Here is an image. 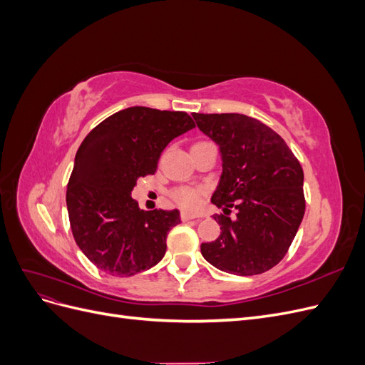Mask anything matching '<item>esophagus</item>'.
<instances>
[{"label": "esophagus", "instance_id": "34e87169", "mask_svg": "<svg viewBox=\"0 0 365 365\" xmlns=\"http://www.w3.org/2000/svg\"><path fill=\"white\" fill-rule=\"evenodd\" d=\"M192 219H196V216L195 215H192V213H187V212H181V220H192Z\"/></svg>", "mask_w": 365, "mask_h": 365}]
</instances>
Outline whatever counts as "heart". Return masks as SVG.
Here are the masks:
<instances>
[{
  "label": "heart",
  "mask_w": 365,
  "mask_h": 365,
  "mask_svg": "<svg viewBox=\"0 0 365 365\" xmlns=\"http://www.w3.org/2000/svg\"><path fill=\"white\" fill-rule=\"evenodd\" d=\"M202 143H207V141H196L193 146L202 145ZM202 193H204V189H195V187L178 185L170 190V197L175 204H178L184 210H195L197 207V204H200Z\"/></svg>",
  "instance_id": "heart-1"
}]
</instances>
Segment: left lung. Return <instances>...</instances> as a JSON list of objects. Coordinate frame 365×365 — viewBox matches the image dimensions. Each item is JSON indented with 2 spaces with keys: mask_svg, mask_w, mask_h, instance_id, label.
Masks as SVG:
<instances>
[{
  "mask_svg": "<svg viewBox=\"0 0 365 365\" xmlns=\"http://www.w3.org/2000/svg\"><path fill=\"white\" fill-rule=\"evenodd\" d=\"M196 125L216 141L222 176L212 202L220 236L201 245L204 259L220 271L256 275L288 252L304 216L303 169L284 140L262 121L244 114H193ZM238 210L236 220L227 217Z\"/></svg>",
  "mask_w": 365,
  "mask_h": 365,
  "instance_id": "8db88e82",
  "label": "left lung"
}]
</instances>
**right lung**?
<instances>
[{
  "label": "right lung",
  "instance_id": "1",
  "mask_svg": "<svg viewBox=\"0 0 365 365\" xmlns=\"http://www.w3.org/2000/svg\"><path fill=\"white\" fill-rule=\"evenodd\" d=\"M193 128L187 113L132 106L85 137L67 185V208L76 244L98 269L129 277L164 257L180 212H145L130 193L138 178L155 173L164 148Z\"/></svg>",
  "mask_w": 365,
  "mask_h": 365
}]
</instances>
